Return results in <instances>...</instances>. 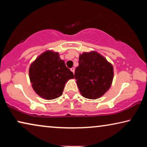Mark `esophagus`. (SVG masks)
I'll return each instance as SVG.
<instances>
[{"label": "esophagus", "instance_id": "1", "mask_svg": "<svg viewBox=\"0 0 147 147\" xmlns=\"http://www.w3.org/2000/svg\"><path fill=\"white\" fill-rule=\"evenodd\" d=\"M71 71L73 72V73L74 74V72H75V68L74 67H72V68H71Z\"/></svg>", "mask_w": 147, "mask_h": 147}]
</instances>
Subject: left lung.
I'll return each instance as SVG.
<instances>
[{"mask_svg":"<svg viewBox=\"0 0 147 147\" xmlns=\"http://www.w3.org/2000/svg\"><path fill=\"white\" fill-rule=\"evenodd\" d=\"M113 70L112 64L96 51L80 54L74 76L82 95L88 99L103 96L111 86Z\"/></svg>","mask_w":147,"mask_h":147,"instance_id":"left-lung-1","label":"left lung"}]
</instances>
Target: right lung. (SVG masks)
I'll use <instances>...</instances> for the list:
<instances>
[{
  "label": "right lung",
  "instance_id": "add662e5",
  "mask_svg": "<svg viewBox=\"0 0 147 147\" xmlns=\"http://www.w3.org/2000/svg\"><path fill=\"white\" fill-rule=\"evenodd\" d=\"M29 74L34 91L45 100L61 96L66 82L74 78L73 72L60 59L59 53L49 50L31 64Z\"/></svg>",
  "mask_w": 147,
  "mask_h": 147
}]
</instances>
